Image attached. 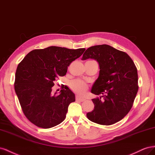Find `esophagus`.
Instances as JSON below:
<instances>
[{
	"instance_id": "esophagus-1",
	"label": "esophagus",
	"mask_w": 155,
	"mask_h": 155,
	"mask_svg": "<svg viewBox=\"0 0 155 155\" xmlns=\"http://www.w3.org/2000/svg\"><path fill=\"white\" fill-rule=\"evenodd\" d=\"M76 99H77V101H81V102H82V101H84L86 100L84 98H82V97H80V96H78V95H77V96L76 97Z\"/></svg>"
}]
</instances>
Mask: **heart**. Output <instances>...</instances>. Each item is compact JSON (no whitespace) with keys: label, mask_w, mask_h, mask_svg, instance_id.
<instances>
[{"label":"heart","mask_w":155,"mask_h":155,"mask_svg":"<svg viewBox=\"0 0 155 155\" xmlns=\"http://www.w3.org/2000/svg\"><path fill=\"white\" fill-rule=\"evenodd\" d=\"M70 87L76 93L79 94H82L87 90L86 84L81 80H74L70 83Z\"/></svg>","instance_id":"1"}]
</instances>
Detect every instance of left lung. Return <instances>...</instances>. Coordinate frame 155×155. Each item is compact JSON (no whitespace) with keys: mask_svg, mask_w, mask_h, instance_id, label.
<instances>
[{"mask_svg":"<svg viewBox=\"0 0 155 155\" xmlns=\"http://www.w3.org/2000/svg\"><path fill=\"white\" fill-rule=\"evenodd\" d=\"M94 59L99 65V74L91 92L104 100L93 99L94 109L87 117L99 125H110L124 117L130 110L138 90L137 68L126 52L108 45L89 47L82 60Z\"/></svg>","mask_w":155,"mask_h":155,"instance_id":"1","label":"left lung"}]
</instances>
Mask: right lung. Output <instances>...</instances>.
<instances>
[{"label": "right lung", "mask_w": 155, "mask_h": 155, "mask_svg": "<svg viewBox=\"0 0 155 155\" xmlns=\"http://www.w3.org/2000/svg\"><path fill=\"white\" fill-rule=\"evenodd\" d=\"M84 48L69 49L51 46L35 49L26 55L15 73L14 87L22 110L28 120L43 129H49L62 122L71 103L75 101L73 92L66 87L60 95L52 87L68 67L84 52Z\"/></svg>", "instance_id": "1"}]
</instances>
